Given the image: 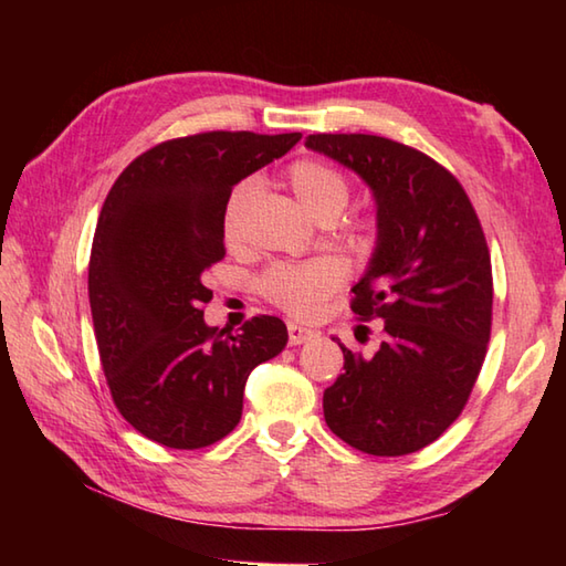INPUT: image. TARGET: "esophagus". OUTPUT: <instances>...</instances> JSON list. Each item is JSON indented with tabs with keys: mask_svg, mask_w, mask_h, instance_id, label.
<instances>
[{
	"mask_svg": "<svg viewBox=\"0 0 566 566\" xmlns=\"http://www.w3.org/2000/svg\"><path fill=\"white\" fill-rule=\"evenodd\" d=\"M286 331H290V343L292 345H302V343H308L311 338H316V331L298 326V323H286Z\"/></svg>",
	"mask_w": 566,
	"mask_h": 566,
	"instance_id": "esophagus-1",
	"label": "esophagus"
}]
</instances>
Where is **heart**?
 Instances as JSON below:
<instances>
[{
  "instance_id": "obj_1",
  "label": "heart",
  "mask_w": 566,
  "mask_h": 566,
  "mask_svg": "<svg viewBox=\"0 0 566 566\" xmlns=\"http://www.w3.org/2000/svg\"><path fill=\"white\" fill-rule=\"evenodd\" d=\"M286 185L292 187L304 209L318 221L331 223L350 199V179L338 167L321 158H298L286 165ZM258 197V179L245 177L235 182L223 199L221 235L226 245H238L243 238V223L250 203ZM353 231H363L355 223ZM345 262L335 255H321L302 262H276L264 270L258 280L260 294L276 308L296 318H308L323 306V302L345 282Z\"/></svg>"
}]
</instances>
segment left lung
<instances>
[{"mask_svg":"<svg viewBox=\"0 0 566 566\" xmlns=\"http://www.w3.org/2000/svg\"><path fill=\"white\" fill-rule=\"evenodd\" d=\"M306 148L365 179L379 226L350 308L384 318V338L371 357L340 345L345 371L323 391V416L359 452H418L460 418L484 365L494 306L484 228L457 177L411 146L314 134Z\"/></svg>","mask_w":566,"mask_h":566,"instance_id":"obj_1","label":"left lung"}]
</instances>
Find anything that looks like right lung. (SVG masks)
<instances>
[{
    "label": "right lung",
    "instance_id": "add662e5",
    "mask_svg": "<svg viewBox=\"0 0 566 566\" xmlns=\"http://www.w3.org/2000/svg\"><path fill=\"white\" fill-rule=\"evenodd\" d=\"M302 134L207 130L158 143L118 175L90 255V306L112 399L140 436L199 450L231 432L250 371L280 355L286 326L252 316L235 335L203 323L201 274L223 250V199Z\"/></svg>",
    "mask_w": 566,
    "mask_h": 566
}]
</instances>
